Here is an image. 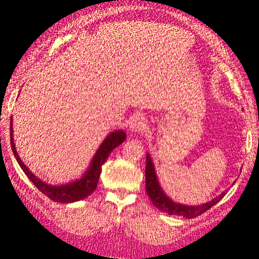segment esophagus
Instances as JSON below:
<instances>
[{
    "label": "esophagus",
    "mask_w": 259,
    "mask_h": 259,
    "mask_svg": "<svg viewBox=\"0 0 259 259\" xmlns=\"http://www.w3.org/2000/svg\"><path fill=\"white\" fill-rule=\"evenodd\" d=\"M146 129V123H145V119L140 115H135V117L132 118L129 123V130L132 133H142Z\"/></svg>",
    "instance_id": "obj_1"
}]
</instances>
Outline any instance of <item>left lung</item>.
Wrapping results in <instances>:
<instances>
[{"mask_svg":"<svg viewBox=\"0 0 259 259\" xmlns=\"http://www.w3.org/2000/svg\"><path fill=\"white\" fill-rule=\"evenodd\" d=\"M145 177H146V192L152 201L154 207L158 208L162 212L168 213L169 215H179L184 218H196L197 215L202 214L206 210L209 209L210 207L214 206L219 201L224 197L225 192H223L215 197L214 200L207 202L204 204H198V206H186V204H180L174 202L173 200L168 197L164 194V191L160 187L158 179H157L156 170H154V165L152 159H151L150 154H146V170H145Z\"/></svg>","mask_w":259,"mask_h":259,"instance_id":"left-lung-1","label":"left lung"}]
</instances>
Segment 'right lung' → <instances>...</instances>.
<instances>
[{
    "instance_id": "1",
    "label": "right lung",
    "mask_w": 259,
    "mask_h": 259,
    "mask_svg": "<svg viewBox=\"0 0 259 259\" xmlns=\"http://www.w3.org/2000/svg\"><path fill=\"white\" fill-rule=\"evenodd\" d=\"M125 138L126 134L124 133L123 130H115V132L109 134V135L103 140V142L101 144L97 152L95 153L94 158L91 160L90 167L88 168V170L85 171L84 175H82L80 179L65 184V185L53 186L44 183L42 180H40L38 178L35 177V175L29 170V168L23 163L20 157L18 156L16 145H14L13 129H12L11 119V146L17 162L19 163L20 168L23 169V171H24L26 177L30 179L31 183L34 184L45 196H47L50 200L55 202H61V203H70V202L82 200V198H86L88 196H90L92 192L96 190L97 183H99V178L101 175V170H102V164L106 162L107 158H108V156L111 154L112 151L125 141Z\"/></svg>"
}]
</instances>
